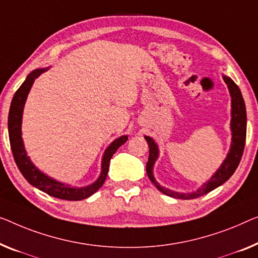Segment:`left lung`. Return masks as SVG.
Returning a JSON list of instances; mask_svg holds the SVG:
<instances>
[{"label": "left lung", "mask_w": 258, "mask_h": 258, "mask_svg": "<svg viewBox=\"0 0 258 258\" xmlns=\"http://www.w3.org/2000/svg\"><path fill=\"white\" fill-rule=\"evenodd\" d=\"M224 80L228 86L230 96H232V122H230V126H232V147H230L228 155L224 163L221 164V167L212 176V178L206 184H204L201 189L192 192V194H177V192L170 191L161 186L153 176V166L157 159V155H159V149H157V146L152 138L145 137L149 146V157L148 162L146 164V171H147L148 177L154 185L159 189V191L169 196V197L179 199H195L202 197V196L209 194L210 191L220 186L221 184L229 179L239 166L245 145V136H247V113H245V105L240 88L228 76H224Z\"/></svg>", "instance_id": "left-lung-1"}]
</instances>
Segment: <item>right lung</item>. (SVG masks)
I'll use <instances>...</instances> for the list:
<instances>
[{"label":"right lung","mask_w":258,"mask_h":258,"mask_svg":"<svg viewBox=\"0 0 258 258\" xmlns=\"http://www.w3.org/2000/svg\"><path fill=\"white\" fill-rule=\"evenodd\" d=\"M46 69H37L31 73V74L26 78V80L23 82L18 90L15 92L13 101H11L10 110H9V117H8V131H9V140H10V147L13 151V155L16 162L19 171L24 176L25 179L31 184V185L36 186L37 189L41 190L45 194H47L52 197L64 199V201H81V199H86L94 195L99 187L103 185L105 182L107 171H109V164L110 160L117 149L124 145L127 141V136H122L118 139L114 140L111 144L103 155L102 160V172L99 178L96 180L94 184L86 187H71L68 185H64L62 183H59L53 178H49L48 176L44 175L43 172L38 170V169L31 163V161L28 156H26L24 145H23L22 140V132H21V125H22V114H23V107H24L26 97L32 87L34 80L39 78L41 73H44Z\"/></svg>","instance_id":"right-lung-1"}]
</instances>
